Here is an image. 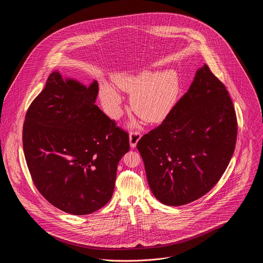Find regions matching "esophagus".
I'll use <instances>...</instances> for the list:
<instances>
[{
  "label": "esophagus",
  "mask_w": 263,
  "mask_h": 263,
  "mask_svg": "<svg viewBox=\"0 0 263 263\" xmlns=\"http://www.w3.org/2000/svg\"><path fill=\"white\" fill-rule=\"evenodd\" d=\"M140 138H141V133H140L138 130H134V131H132V132L130 133L129 140H130V145H131L132 148L136 147L138 141L140 140Z\"/></svg>",
  "instance_id": "esophagus-1"
}]
</instances>
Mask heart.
<instances>
[{"instance_id":"heart-1","label":"heart","mask_w":263,"mask_h":263,"mask_svg":"<svg viewBox=\"0 0 263 263\" xmlns=\"http://www.w3.org/2000/svg\"><path fill=\"white\" fill-rule=\"evenodd\" d=\"M117 87L132 95L133 111L148 122L163 119L175 107L180 95V80L175 70L162 72L142 71L137 74L116 76ZM103 105L113 118L121 112L122 99L108 85H103L100 91Z\"/></svg>"}]
</instances>
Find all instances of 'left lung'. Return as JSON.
<instances>
[{"instance_id": "1", "label": "left lung", "mask_w": 263, "mask_h": 263, "mask_svg": "<svg viewBox=\"0 0 263 263\" xmlns=\"http://www.w3.org/2000/svg\"><path fill=\"white\" fill-rule=\"evenodd\" d=\"M237 134L229 91L205 64L162 124L137 143L155 197L180 206L209 192L229 165Z\"/></svg>"}]
</instances>
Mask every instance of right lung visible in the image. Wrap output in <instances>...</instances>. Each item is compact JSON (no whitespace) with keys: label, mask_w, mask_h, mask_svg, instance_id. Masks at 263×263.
Returning a JSON list of instances; mask_svg holds the SVG:
<instances>
[{"label":"right lung","mask_w":263,"mask_h":263,"mask_svg":"<svg viewBox=\"0 0 263 263\" xmlns=\"http://www.w3.org/2000/svg\"><path fill=\"white\" fill-rule=\"evenodd\" d=\"M88 88L51 73L29 105L23 128L25 161L41 195L56 208L87 215L111 199L117 165L130 149L128 133L95 104Z\"/></svg>","instance_id":"add662e5"}]
</instances>
